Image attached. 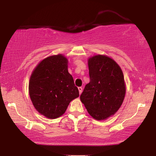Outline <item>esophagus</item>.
<instances>
[{
	"instance_id": "1",
	"label": "esophagus",
	"mask_w": 156,
	"mask_h": 156,
	"mask_svg": "<svg viewBox=\"0 0 156 156\" xmlns=\"http://www.w3.org/2000/svg\"><path fill=\"white\" fill-rule=\"evenodd\" d=\"M78 90H79V92H80V94H81L82 92V87H78Z\"/></svg>"
}]
</instances>
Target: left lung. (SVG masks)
Returning a JSON list of instances; mask_svg holds the SVG:
<instances>
[{"mask_svg": "<svg viewBox=\"0 0 156 156\" xmlns=\"http://www.w3.org/2000/svg\"><path fill=\"white\" fill-rule=\"evenodd\" d=\"M90 82L80 96L89 115L97 121L117 112L126 94L124 76L120 66L111 57L97 55L88 59Z\"/></svg>", "mask_w": 156, "mask_h": 156, "instance_id": "obj_1", "label": "left lung"}]
</instances>
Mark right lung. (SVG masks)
<instances>
[{
	"label": "right lung",
	"mask_w": 156,
	"mask_h": 156,
	"mask_svg": "<svg viewBox=\"0 0 156 156\" xmlns=\"http://www.w3.org/2000/svg\"><path fill=\"white\" fill-rule=\"evenodd\" d=\"M28 89L35 109L52 119L65 114L70 102L80 96L68 72V59L62 54L40 62L32 72Z\"/></svg>",
	"instance_id": "right-lung-1"
}]
</instances>
